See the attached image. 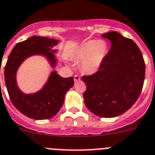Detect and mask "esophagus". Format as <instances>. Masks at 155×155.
Here are the masks:
<instances>
[{
  "mask_svg": "<svg viewBox=\"0 0 155 155\" xmlns=\"http://www.w3.org/2000/svg\"><path fill=\"white\" fill-rule=\"evenodd\" d=\"M80 79H81V78L79 77V76H77V75H75V76H74V81L76 82H78V81L80 80Z\"/></svg>",
  "mask_w": 155,
  "mask_h": 155,
  "instance_id": "1",
  "label": "esophagus"
}]
</instances>
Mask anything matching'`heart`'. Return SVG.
Masks as SVG:
<instances>
[{
  "mask_svg": "<svg viewBox=\"0 0 155 155\" xmlns=\"http://www.w3.org/2000/svg\"><path fill=\"white\" fill-rule=\"evenodd\" d=\"M109 52L107 43L104 40H88L73 48L70 58L81 61L82 71L94 74L99 70Z\"/></svg>",
  "mask_w": 155,
  "mask_h": 155,
  "instance_id": "1",
  "label": "heart"
}]
</instances>
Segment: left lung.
I'll return each mask as SVG.
<instances>
[{
	"label": "left lung",
	"instance_id": "1",
	"mask_svg": "<svg viewBox=\"0 0 155 155\" xmlns=\"http://www.w3.org/2000/svg\"><path fill=\"white\" fill-rule=\"evenodd\" d=\"M101 36L110 41V49L97 73L82 77L87 85L83 97L91 112L111 118L123 114L136 103L143 87L145 65L133 40L117 31Z\"/></svg>",
	"mask_w": 155,
	"mask_h": 155
}]
</instances>
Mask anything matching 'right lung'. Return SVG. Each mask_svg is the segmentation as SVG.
Wrapping results in <instances>:
<instances>
[{
	"label": "right lung",
	"mask_w": 155,
	"mask_h": 155,
	"mask_svg": "<svg viewBox=\"0 0 155 155\" xmlns=\"http://www.w3.org/2000/svg\"><path fill=\"white\" fill-rule=\"evenodd\" d=\"M60 41L47 37L31 36L17 43L7 59L4 78L10 100L19 112L31 119L46 120L54 117L64 104L66 93L73 86L74 81L73 77L63 78L53 70L41 89L26 94L18 86L17 71L22 63L32 56L43 57L51 68H56L58 50L53 48Z\"/></svg>",
	"instance_id": "obj_1"
}]
</instances>
